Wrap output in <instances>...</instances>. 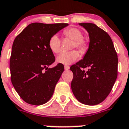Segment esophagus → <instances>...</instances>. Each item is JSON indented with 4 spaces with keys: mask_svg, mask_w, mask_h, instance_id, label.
<instances>
[{
    "mask_svg": "<svg viewBox=\"0 0 129 129\" xmlns=\"http://www.w3.org/2000/svg\"><path fill=\"white\" fill-rule=\"evenodd\" d=\"M69 66H67V65H65L64 66V69L65 70H69Z\"/></svg>",
    "mask_w": 129,
    "mask_h": 129,
    "instance_id": "34e87169",
    "label": "esophagus"
}]
</instances>
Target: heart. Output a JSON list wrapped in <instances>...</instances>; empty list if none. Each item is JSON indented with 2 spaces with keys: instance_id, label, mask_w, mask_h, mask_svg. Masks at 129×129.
<instances>
[{
  "instance_id": "obj_1",
  "label": "heart",
  "mask_w": 129,
  "mask_h": 129,
  "mask_svg": "<svg viewBox=\"0 0 129 129\" xmlns=\"http://www.w3.org/2000/svg\"><path fill=\"white\" fill-rule=\"evenodd\" d=\"M63 35L65 38L73 40L71 49L77 48L80 53L85 54L87 50L89 43L86 39L83 37V32L77 27H70L63 31ZM48 46L54 54H58L61 50V41L59 38L54 35L51 37L48 42ZM79 58V54L77 51L72 50L67 52H62L56 58L58 63L62 64H71L76 62Z\"/></svg>"
}]
</instances>
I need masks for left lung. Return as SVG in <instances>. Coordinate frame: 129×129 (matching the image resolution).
Here are the masks:
<instances>
[{"instance_id":"obj_1","label":"left lung","mask_w":129,"mask_h":129,"mask_svg":"<svg viewBox=\"0 0 129 129\" xmlns=\"http://www.w3.org/2000/svg\"><path fill=\"white\" fill-rule=\"evenodd\" d=\"M79 25L88 31L90 42L83 59L70 67L73 73L71 89L80 102L97 105L107 98L117 78L118 56L105 31L91 23Z\"/></svg>"}]
</instances>
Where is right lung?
I'll use <instances>...</instances> for the list:
<instances>
[{
    "label": "right lung",
    "mask_w": 129,
    "mask_h": 129,
    "mask_svg": "<svg viewBox=\"0 0 129 129\" xmlns=\"http://www.w3.org/2000/svg\"><path fill=\"white\" fill-rule=\"evenodd\" d=\"M68 23H33L16 37L10 58L11 79L21 98L31 105L46 103L53 95L64 65L55 61L48 46L51 37Z\"/></svg>",
    "instance_id": "1"
}]
</instances>
